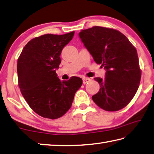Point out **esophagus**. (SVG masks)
Segmentation results:
<instances>
[{"instance_id": "esophagus-1", "label": "esophagus", "mask_w": 154, "mask_h": 154, "mask_svg": "<svg viewBox=\"0 0 154 154\" xmlns=\"http://www.w3.org/2000/svg\"><path fill=\"white\" fill-rule=\"evenodd\" d=\"M91 81V79H88V78H86V77H84L82 79V82H83V84H87V82H90Z\"/></svg>"}]
</instances>
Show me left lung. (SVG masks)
Segmentation results:
<instances>
[{
  "mask_svg": "<svg viewBox=\"0 0 154 154\" xmlns=\"http://www.w3.org/2000/svg\"><path fill=\"white\" fill-rule=\"evenodd\" d=\"M80 38L94 61L106 69V78H95L100 90L93 101L106 111L124 108L134 97L141 81L138 55L125 35L117 29L93 26L82 29Z\"/></svg>",
  "mask_w": 154,
  "mask_h": 154,
  "instance_id": "8db88e82",
  "label": "left lung"
}]
</instances>
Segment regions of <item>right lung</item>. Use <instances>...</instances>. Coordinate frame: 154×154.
<instances>
[{"label": "right lung", "instance_id": "1", "mask_svg": "<svg viewBox=\"0 0 154 154\" xmlns=\"http://www.w3.org/2000/svg\"><path fill=\"white\" fill-rule=\"evenodd\" d=\"M74 32L63 35L46 34L27 43L17 59L18 85L29 106L40 116L51 120L61 117L72 106L82 85L79 77L66 81L57 77L61 51Z\"/></svg>", "mask_w": 154, "mask_h": 154}]
</instances>
